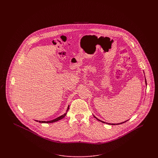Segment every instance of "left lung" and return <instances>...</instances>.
<instances>
[{
  "label": "left lung",
  "instance_id": "obj_1",
  "mask_svg": "<svg viewBox=\"0 0 158 158\" xmlns=\"http://www.w3.org/2000/svg\"><path fill=\"white\" fill-rule=\"evenodd\" d=\"M145 82H146V85H147V82H146V78H145ZM94 118H96V119H98L99 121H101V123H106V124H111V125H118V124H123V123H124L125 122H126V121H127L128 120H127V121H124V122H123V123H118V124H110V123H105V122H104V121H101V120H100V119H98L97 118H96L95 116H94Z\"/></svg>",
  "mask_w": 158,
  "mask_h": 158
}]
</instances>
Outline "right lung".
I'll use <instances>...</instances> for the list:
<instances>
[{"mask_svg":"<svg viewBox=\"0 0 158 158\" xmlns=\"http://www.w3.org/2000/svg\"><path fill=\"white\" fill-rule=\"evenodd\" d=\"M69 109V105L68 106V107H67V110H66V112H65V113H64L63 115H61L60 116H59V117H58V118H56V119H53V120H51V121H37V120H35V121H37V122L40 123H54V122L58 121H59V120L62 119V118H64L65 116V115L67 114V111H68Z\"/></svg>","mask_w":158,"mask_h":158,"instance_id":"1","label":"right lung"}]
</instances>
